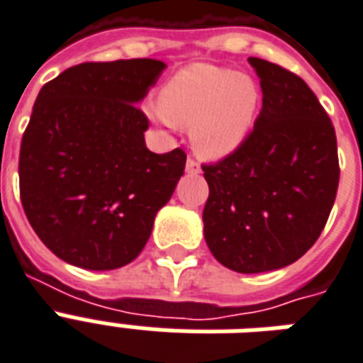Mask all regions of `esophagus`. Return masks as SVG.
I'll use <instances>...</instances> for the list:
<instances>
[{
    "mask_svg": "<svg viewBox=\"0 0 363 363\" xmlns=\"http://www.w3.org/2000/svg\"><path fill=\"white\" fill-rule=\"evenodd\" d=\"M185 172H187V174H199V172H201V164H199L195 159H187V162H185Z\"/></svg>",
    "mask_w": 363,
    "mask_h": 363,
    "instance_id": "1",
    "label": "esophagus"
}]
</instances>
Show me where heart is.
Instances as JSON below:
<instances>
[{"mask_svg": "<svg viewBox=\"0 0 363 363\" xmlns=\"http://www.w3.org/2000/svg\"><path fill=\"white\" fill-rule=\"evenodd\" d=\"M259 86L250 75L213 64L182 69L147 113L162 125L191 128L199 155L223 159L246 140L259 106Z\"/></svg>", "mask_w": 363, "mask_h": 363, "instance_id": "obj_1", "label": "heart"}]
</instances>
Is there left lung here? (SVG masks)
<instances>
[{
	"mask_svg": "<svg viewBox=\"0 0 363 363\" xmlns=\"http://www.w3.org/2000/svg\"><path fill=\"white\" fill-rule=\"evenodd\" d=\"M263 108L223 161L202 167L210 187L204 240L231 271H277L307 252L330 218L339 185L335 128L301 77L248 58Z\"/></svg>",
	"mask_w": 363,
	"mask_h": 363,
	"instance_id": "obj_1",
	"label": "left lung"
}]
</instances>
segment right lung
<instances>
[{
  "mask_svg": "<svg viewBox=\"0 0 363 363\" xmlns=\"http://www.w3.org/2000/svg\"><path fill=\"white\" fill-rule=\"evenodd\" d=\"M164 67L86 62L39 91L22 136L21 199L41 242L69 265L111 271L136 259L184 176V151L147 150L138 109Z\"/></svg>",
  "mask_w": 363,
  "mask_h": 363,
  "instance_id": "1",
  "label": "right lung"
}]
</instances>
